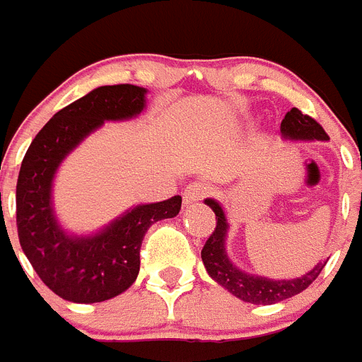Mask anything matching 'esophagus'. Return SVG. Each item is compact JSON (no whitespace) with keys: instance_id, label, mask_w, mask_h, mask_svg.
<instances>
[{"instance_id":"34e87169","label":"esophagus","mask_w":362,"mask_h":362,"mask_svg":"<svg viewBox=\"0 0 362 362\" xmlns=\"http://www.w3.org/2000/svg\"><path fill=\"white\" fill-rule=\"evenodd\" d=\"M208 189L209 187L206 186L204 182H191L189 186L184 189V204L189 206L193 204V202H199V200L204 199L206 195H208Z\"/></svg>"}]
</instances>
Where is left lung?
<instances>
[{"label": "left lung", "instance_id": "1", "mask_svg": "<svg viewBox=\"0 0 362 362\" xmlns=\"http://www.w3.org/2000/svg\"><path fill=\"white\" fill-rule=\"evenodd\" d=\"M279 130H281V136L287 139H300V141H313V139L327 141L329 139V136L326 134V130L322 129L320 123H317L309 115L302 114L298 108H293V110L285 114ZM204 202L214 209L217 224H215L214 233L206 241L200 256L204 261L208 274L218 285H223L224 289L230 291L233 296L241 298L243 302L256 303V305H270V303L291 298L294 294L308 289L309 285L318 278L324 265H326V261L324 263L320 261L311 272L303 274L302 278L294 279H270L263 278V276L248 274V272L233 265L226 254L224 245H226L228 221L224 217L221 204L214 199H206Z\"/></svg>", "mask_w": 362, "mask_h": 362}]
</instances>
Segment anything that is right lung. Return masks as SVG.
I'll list each match as a JSON object with an SVG mask.
<instances>
[{
    "mask_svg": "<svg viewBox=\"0 0 362 362\" xmlns=\"http://www.w3.org/2000/svg\"><path fill=\"white\" fill-rule=\"evenodd\" d=\"M145 88L99 86L45 123L27 148L16 184V226L33 269L54 294L75 303L105 302L134 284L139 248L151 224L178 215L182 197L129 209L95 235H69L57 223L51 202L62 160L105 121L136 117L145 108Z\"/></svg>",
    "mask_w": 362,
    "mask_h": 362,
    "instance_id": "obj_1",
    "label": "right lung"
}]
</instances>
